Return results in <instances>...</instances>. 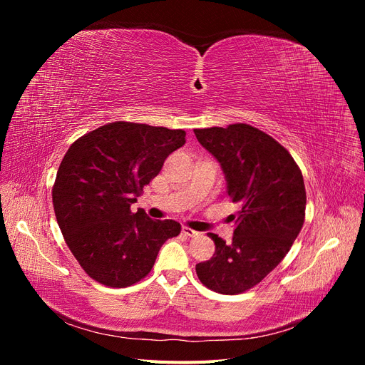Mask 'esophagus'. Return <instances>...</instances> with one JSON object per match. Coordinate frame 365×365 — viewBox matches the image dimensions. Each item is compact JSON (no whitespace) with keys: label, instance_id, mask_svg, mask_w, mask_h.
<instances>
[{"label":"esophagus","instance_id":"esophagus-1","mask_svg":"<svg viewBox=\"0 0 365 365\" xmlns=\"http://www.w3.org/2000/svg\"><path fill=\"white\" fill-rule=\"evenodd\" d=\"M182 233H184L185 236H189V237L200 236V233H197V231H195V230H192V228H189V227H182Z\"/></svg>","mask_w":365,"mask_h":365}]
</instances>
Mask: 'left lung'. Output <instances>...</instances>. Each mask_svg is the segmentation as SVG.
I'll list each match as a JSON object with an SVG mask.
<instances>
[{"instance_id":"left-lung-1","label":"left lung","mask_w":365,"mask_h":365,"mask_svg":"<svg viewBox=\"0 0 365 365\" xmlns=\"http://www.w3.org/2000/svg\"><path fill=\"white\" fill-rule=\"evenodd\" d=\"M222 168L230 200L240 205L233 240L208 233L216 250L196 264L197 279L219 294H242L260 283L291 250L304 222L302 170L279 141L245 123L195 129Z\"/></svg>"}]
</instances>
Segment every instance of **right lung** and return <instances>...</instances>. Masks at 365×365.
<instances>
[{
  "label": "right lung",
  "mask_w": 365,
  "mask_h": 365,
  "mask_svg": "<svg viewBox=\"0 0 365 365\" xmlns=\"http://www.w3.org/2000/svg\"><path fill=\"white\" fill-rule=\"evenodd\" d=\"M185 143L182 129L114 121L76 140L59 165L53 207L65 242L83 271L111 288L150 272L165 240L178 236L172 219L130 212L164 160Z\"/></svg>",
  "instance_id": "right-lung-1"
}]
</instances>
